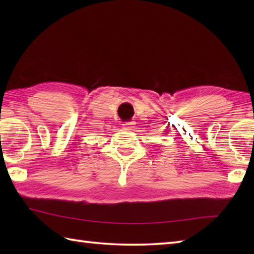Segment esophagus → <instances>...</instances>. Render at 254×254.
Segmentation results:
<instances>
[{"label": "esophagus", "mask_w": 254, "mask_h": 254, "mask_svg": "<svg viewBox=\"0 0 254 254\" xmlns=\"http://www.w3.org/2000/svg\"><path fill=\"white\" fill-rule=\"evenodd\" d=\"M134 126H135V122H127L123 124V127L124 130H127V131H132L133 128H134Z\"/></svg>", "instance_id": "esophagus-1"}]
</instances>
